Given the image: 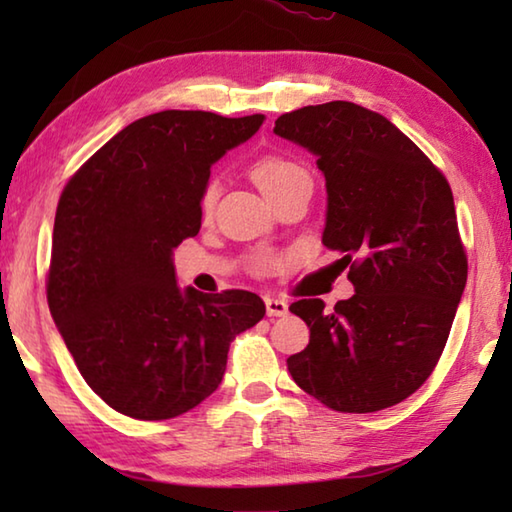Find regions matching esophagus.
Listing matches in <instances>:
<instances>
[{"mask_svg": "<svg viewBox=\"0 0 512 512\" xmlns=\"http://www.w3.org/2000/svg\"><path fill=\"white\" fill-rule=\"evenodd\" d=\"M264 302H266V314L268 316H284V314H289V305L284 300H280V298L266 296Z\"/></svg>", "mask_w": 512, "mask_h": 512, "instance_id": "obj_1", "label": "esophagus"}]
</instances>
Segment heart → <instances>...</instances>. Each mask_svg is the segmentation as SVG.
<instances>
[{
	"mask_svg": "<svg viewBox=\"0 0 512 512\" xmlns=\"http://www.w3.org/2000/svg\"><path fill=\"white\" fill-rule=\"evenodd\" d=\"M307 176L309 173L302 164H298L296 160L282 158V155H266V158H259L253 164L255 183L268 198H273L275 194H280L282 189H287L289 185L296 183V180L307 178ZM214 201H216V187L214 183H210L203 192V201H201L203 212H210L214 207Z\"/></svg>",
	"mask_w": 512,
	"mask_h": 512,
	"instance_id": "obj_1",
	"label": "heart"
}]
</instances>
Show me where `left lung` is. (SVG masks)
<instances>
[{"instance_id":"1","label":"left lung","mask_w":512,"mask_h":512,"mask_svg":"<svg viewBox=\"0 0 512 512\" xmlns=\"http://www.w3.org/2000/svg\"><path fill=\"white\" fill-rule=\"evenodd\" d=\"M273 133L316 155L323 244L354 284L332 311L318 298L289 307L309 327L291 377L341 413L400 404L436 368L467 282L447 178L384 115L350 101L287 112Z\"/></svg>"}]
</instances>
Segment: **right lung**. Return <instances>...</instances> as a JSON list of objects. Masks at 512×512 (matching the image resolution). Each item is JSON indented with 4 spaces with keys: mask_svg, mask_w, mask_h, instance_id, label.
<instances>
[{
    "mask_svg": "<svg viewBox=\"0 0 512 512\" xmlns=\"http://www.w3.org/2000/svg\"><path fill=\"white\" fill-rule=\"evenodd\" d=\"M264 115L162 110L108 140L60 194L47 300L83 379L112 409L169 420L219 388L230 343L264 318L250 291L180 289L173 250L201 230L210 169Z\"/></svg>",
    "mask_w": 512,
    "mask_h": 512,
    "instance_id": "obj_1",
    "label": "right lung"
}]
</instances>
